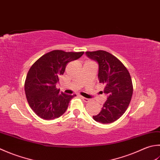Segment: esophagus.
Returning a JSON list of instances; mask_svg holds the SVG:
<instances>
[{"label":"esophagus","mask_w":160,"mask_h":160,"mask_svg":"<svg viewBox=\"0 0 160 160\" xmlns=\"http://www.w3.org/2000/svg\"><path fill=\"white\" fill-rule=\"evenodd\" d=\"M80 97H81V98H82V101H84V102H89V99H88V98H84V97H83V96H80Z\"/></svg>","instance_id":"obj_1"}]
</instances>
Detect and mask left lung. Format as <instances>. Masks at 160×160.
I'll use <instances>...</instances> for the list:
<instances>
[{"label":"left lung","mask_w":160,"mask_h":160,"mask_svg":"<svg viewBox=\"0 0 160 160\" xmlns=\"http://www.w3.org/2000/svg\"><path fill=\"white\" fill-rule=\"evenodd\" d=\"M86 54L98 63V80L105 85L103 92L108 95L101 111L93 118L101 123H113L125 113L132 98L130 73L119 59L107 51H87Z\"/></svg>","instance_id":"obj_1"}]
</instances>
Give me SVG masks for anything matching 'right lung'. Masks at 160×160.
I'll use <instances>...</instances> for the list:
<instances>
[{"mask_svg": "<svg viewBox=\"0 0 160 160\" xmlns=\"http://www.w3.org/2000/svg\"><path fill=\"white\" fill-rule=\"evenodd\" d=\"M84 52H66L54 50L46 53L32 65L25 81V92L28 104L38 117L45 120L58 118L67 110L76 94L59 92L56 87L66 66L80 58Z\"/></svg>", "mask_w": 160, "mask_h": 160, "instance_id": "add662e5", "label": "right lung"}]
</instances>
